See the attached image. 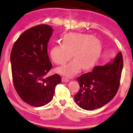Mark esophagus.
<instances>
[{"mask_svg": "<svg viewBox=\"0 0 133 133\" xmlns=\"http://www.w3.org/2000/svg\"><path fill=\"white\" fill-rule=\"evenodd\" d=\"M68 81H69V79H68V78H66L63 77L62 78V82L63 83H66V82H68Z\"/></svg>", "mask_w": 133, "mask_h": 133, "instance_id": "esophagus-1", "label": "esophagus"}]
</instances>
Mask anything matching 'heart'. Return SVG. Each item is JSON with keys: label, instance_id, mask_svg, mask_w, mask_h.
I'll use <instances>...</instances> for the list:
<instances>
[{"label": "heart", "instance_id": "b5f03b06", "mask_svg": "<svg viewBox=\"0 0 133 133\" xmlns=\"http://www.w3.org/2000/svg\"><path fill=\"white\" fill-rule=\"evenodd\" d=\"M102 50L101 42L89 34L69 33L62 38V45L51 47L50 55L55 63L63 65L73 57L75 59L67 65L58 67L56 72L67 77L77 73L81 67L89 70L95 66Z\"/></svg>", "mask_w": 133, "mask_h": 133}]
</instances>
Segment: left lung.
Here are the masks:
<instances>
[{"label":"left lung","instance_id":"1","mask_svg":"<svg viewBox=\"0 0 133 133\" xmlns=\"http://www.w3.org/2000/svg\"><path fill=\"white\" fill-rule=\"evenodd\" d=\"M123 67L122 54L119 52L111 62L103 66H95L91 72L78 78L80 88L74 96L76 103L88 111L108 103L119 88Z\"/></svg>","mask_w":133,"mask_h":133}]
</instances>
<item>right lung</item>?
<instances>
[{
  "label": "right lung",
  "mask_w": 133,
  "mask_h": 133,
  "mask_svg": "<svg viewBox=\"0 0 133 133\" xmlns=\"http://www.w3.org/2000/svg\"><path fill=\"white\" fill-rule=\"evenodd\" d=\"M48 25H39L25 31L14 43L10 63L14 87L23 101L40 107L51 100L56 85L61 83L58 74L46 77L52 67L47 54L53 34Z\"/></svg>",
  "instance_id": "obj_1"
}]
</instances>
